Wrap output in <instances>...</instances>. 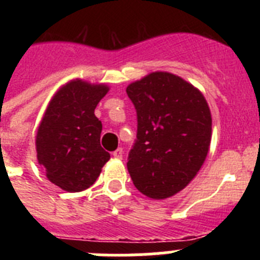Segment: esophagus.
<instances>
[{
    "label": "esophagus",
    "instance_id": "1",
    "mask_svg": "<svg viewBox=\"0 0 260 260\" xmlns=\"http://www.w3.org/2000/svg\"><path fill=\"white\" fill-rule=\"evenodd\" d=\"M122 155H123L122 148H117V150L113 152V157L114 158H122Z\"/></svg>",
    "mask_w": 260,
    "mask_h": 260
}]
</instances>
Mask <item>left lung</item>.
<instances>
[{"label":"left lung","instance_id":"obj_1","mask_svg":"<svg viewBox=\"0 0 260 260\" xmlns=\"http://www.w3.org/2000/svg\"><path fill=\"white\" fill-rule=\"evenodd\" d=\"M126 92L138 119L128 173L142 194L169 198L187 186L207 157L210 108L198 88L165 71L128 84Z\"/></svg>","mask_w":260,"mask_h":260}]
</instances>
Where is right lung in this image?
Masks as SVG:
<instances>
[{
    "label": "right lung",
    "mask_w": 260,
    "mask_h": 260,
    "mask_svg": "<svg viewBox=\"0 0 260 260\" xmlns=\"http://www.w3.org/2000/svg\"><path fill=\"white\" fill-rule=\"evenodd\" d=\"M109 87L74 79L50 100L36 135L39 164L47 178L69 192L93 185L110 155L100 146L102 121L95 108Z\"/></svg>",
    "instance_id": "obj_1"
}]
</instances>
